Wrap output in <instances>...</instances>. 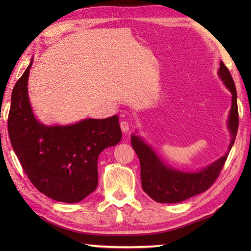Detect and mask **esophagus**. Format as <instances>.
<instances>
[{
	"label": "esophagus",
	"mask_w": 251,
	"mask_h": 251,
	"mask_svg": "<svg viewBox=\"0 0 251 251\" xmlns=\"http://www.w3.org/2000/svg\"><path fill=\"white\" fill-rule=\"evenodd\" d=\"M129 127H130V124L128 121H122L121 122V128L122 130L124 131V133H127V131L129 130Z\"/></svg>",
	"instance_id": "34e87169"
}]
</instances>
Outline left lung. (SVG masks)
Instances as JSON below:
<instances>
[{
	"instance_id": "left-lung-1",
	"label": "left lung",
	"mask_w": 251,
	"mask_h": 251,
	"mask_svg": "<svg viewBox=\"0 0 251 251\" xmlns=\"http://www.w3.org/2000/svg\"><path fill=\"white\" fill-rule=\"evenodd\" d=\"M218 74L225 85L232 94V103L229 114L228 128L231 134V142L228 151L210 166L197 173H182L167 166L157 157L151 148L137 136H131V146L137 154L141 163V179L143 190L155 201L173 203L186 201L193 196L206 192L217 179L226 163L229 151L235 143L239 115L237 106L236 86L227 66L220 62Z\"/></svg>"
}]
</instances>
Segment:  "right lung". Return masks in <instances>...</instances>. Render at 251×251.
<instances>
[{
	"label": "right lung",
	"mask_w": 251,
	"mask_h": 251,
	"mask_svg": "<svg viewBox=\"0 0 251 251\" xmlns=\"http://www.w3.org/2000/svg\"><path fill=\"white\" fill-rule=\"evenodd\" d=\"M32 62L14 85L7 128L12 147L37 190L57 201L78 202L97 187V159L120 143L118 116L45 126L35 120L27 97Z\"/></svg>",
	"instance_id": "add662e5"
}]
</instances>
